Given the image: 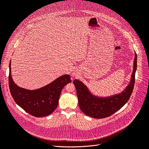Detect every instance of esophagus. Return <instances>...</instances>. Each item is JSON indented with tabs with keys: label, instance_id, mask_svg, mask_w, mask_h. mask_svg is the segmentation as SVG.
I'll use <instances>...</instances> for the list:
<instances>
[{
	"label": "esophagus",
	"instance_id": "1",
	"mask_svg": "<svg viewBox=\"0 0 149 149\" xmlns=\"http://www.w3.org/2000/svg\"><path fill=\"white\" fill-rule=\"evenodd\" d=\"M72 75L73 76V77H77V74L75 73V72H73L72 74Z\"/></svg>",
	"mask_w": 149,
	"mask_h": 149
}]
</instances>
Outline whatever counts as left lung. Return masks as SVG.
<instances>
[{
	"label": "left lung",
	"mask_w": 149,
	"mask_h": 149,
	"mask_svg": "<svg viewBox=\"0 0 149 149\" xmlns=\"http://www.w3.org/2000/svg\"><path fill=\"white\" fill-rule=\"evenodd\" d=\"M137 68V55L134 54L133 70L128 86L120 93L106 97L93 95L86 85L79 80H74L79 105L81 111L86 116L95 119L107 118L115 113L128 102L134 85L135 73Z\"/></svg>",
	"instance_id": "8db88e82"
}]
</instances>
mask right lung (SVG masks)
<instances>
[{"label":"right lung","mask_w":149,"mask_h":149,"mask_svg":"<svg viewBox=\"0 0 149 149\" xmlns=\"http://www.w3.org/2000/svg\"><path fill=\"white\" fill-rule=\"evenodd\" d=\"M9 87L17 104L29 114L37 118L49 116L56 108L62 89L71 82L69 75H63L40 89L29 90L18 86L11 77L10 63Z\"/></svg>","instance_id":"right-lung-1"}]
</instances>
